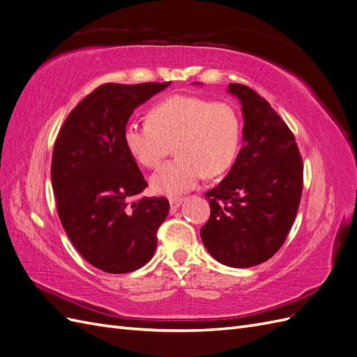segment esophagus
I'll return each instance as SVG.
<instances>
[{"label": "esophagus", "mask_w": 357, "mask_h": 357, "mask_svg": "<svg viewBox=\"0 0 357 357\" xmlns=\"http://www.w3.org/2000/svg\"><path fill=\"white\" fill-rule=\"evenodd\" d=\"M183 201H185V198H183V197H169V207H171V210L172 211L177 210Z\"/></svg>", "instance_id": "34e87169"}]
</instances>
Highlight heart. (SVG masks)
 I'll return each instance as SVG.
<instances>
[{
    "mask_svg": "<svg viewBox=\"0 0 357 357\" xmlns=\"http://www.w3.org/2000/svg\"><path fill=\"white\" fill-rule=\"evenodd\" d=\"M123 142L132 158L156 169L174 144L177 158L152 177L158 193L176 195L228 169L241 142V121L234 107L195 95H171L149 110L146 122L132 121L123 129Z\"/></svg>",
    "mask_w": 357,
    "mask_h": 357,
    "instance_id": "heart-1",
    "label": "heart"
}]
</instances>
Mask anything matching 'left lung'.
Segmentation results:
<instances>
[{
	"label": "left lung",
	"instance_id": "left-lung-1",
	"mask_svg": "<svg viewBox=\"0 0 357 357\" xmlns=\"http://www.w3.org/2000/svg\"><path fill=\"white\" fill-rule=\"evenodd\" d=\"M244 116L241 147L229 174L205 193L210 219L201 228L208 253L223 265L268 261L286 241L302 195L304 165L295 135L265 98L231 83Z\"/></svg>",
	"mask_w": 357,
	"mask_h": 357
}]
</instances>
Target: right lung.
<instances>
[{"label": "right lung", "instance_id": "obj_1", "mask_svg": "<svg viewBox=\"0 0 357 357\" xmlns=\"http://www.w3.org/2000/svg\"><path fill=\"white\" fill-rule=\"evenodd\" d=\"M168 84H101L74 107L56 137L50 172L59 220L84 261L101 271L132 273L156 250L169 202L139 197L147 181L123 129L137 107Z\"/></svg>", "mask_w": 357, "mask_h": 357}]
</instances>
